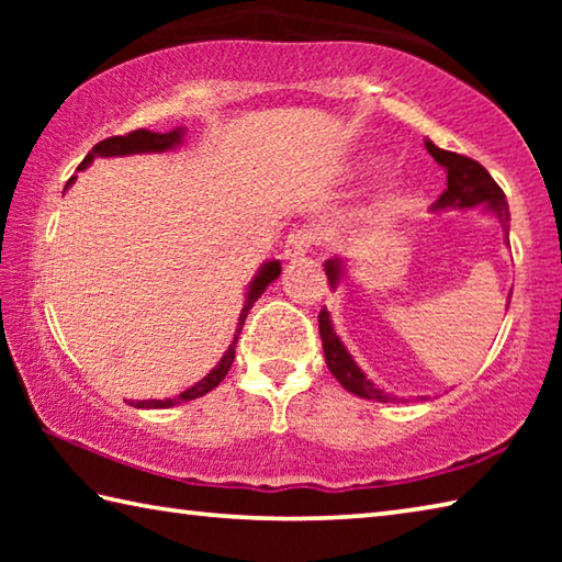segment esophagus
<instances>
[{"label":"esophagus","mask_w":562,"mask_h":562,"mask_svg":"<svg viewBox=\"0 0 562 562\" xmlns=\"http://www.w3.org/2000/svg\"><path fill=\"white\" fill-rule=\"evenodd\" d=\"M319 240H322V233L317 227L312 225L297 227V231H292L288 235V240H284V250H282L284 260H300L302 255H307Z\"/></svg>","instance_id":"obj_1"}]
</instances>
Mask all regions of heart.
I'll return each mask as SVG.
<instances>
[{
  "label": "heart",
  "instance_id": "obj_1",
  "mask_svg": "<svg viewBox=\"0 0 562 562\" xmlns=\"http://www.w3.org/2000/svg\"><path fill=\"white\" fill-rule=\"evenodd\" d=\"M382 166H384L382 158H372V168H382ZM376 207L382 215L396 213L398 207H402V193H398V190H389V193L382 195V201H379Z\"/></svg>",
  "mask_w": 562,
  "mask_h": 562
}]
</instances>
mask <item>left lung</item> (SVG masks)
<instances>
[{
  "label": "left lung",
  "mask_w": 562,
  "mask_h": 562,
  "mask_svg": "<svg viewBox=\"0 0 562 562\" xmlns=\"http://www.w3.org/2000/svg\"><path fill=\"white\" fill-rule=\"evenodd\" d=\"M426 150L434 156L436 164L446 168V190L441 193L439 201L431 205V211H449V207H459V211H463V207L486 205L488 211L498 217L503 235H506V243H508V231H510L508 203H506V195H503V190L498 188L496 180L491 178L488 170L483 168L479 160L451 154V150L434 146L431 140H426ZM325 272L331 290H337L339 280L345 278V260L341 258L327 260ZM508 304H510V294H508ZM319 337H322V347H325V359H327L329 372L335 374L337 382L345 386L347 392L357 394L361 398H374V402H394V396L386 394L384 389H379L374 382H369L367 374L357 367V361L351 359L347 347L341 345V339L337 337L335 327H331L327 307L319 312Z\"/></svg>",
  "instance_id": "obj_1"
}]
</instances>
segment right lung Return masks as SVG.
Instances as JSON below:
<instances>
[{"mask_svg": "<svg viewBox=\"0 0 562 562\" xmlns=\"http://www.w3.org/2000/svg\"><path fill=\"white\" fill-rule=\"evenodd\" d=\"M183 136H186L183 128H173V131H168V133H156V131L138 128V131L126 133V136L103 138V140H99V144L89 150V156L81 160L79 170L89 168L93 158L131 156V154H164V150H170V148H176L178 144H183ZM74 180H76V176L69 178V183H66V188H69V186L74 183ZM280 272H282V265H280L278 260H270V262L262 265V268L258 270V274H255V280L250 282V288H247L245 307H243V312H240V319H237V329H235L233 345L227 347L223 359L217 361L211 374H205V376L201 379V382L193 384L190 389H186V392L178 394L176 398H148V402H131V406H136V408H168V406L180 404V402H193V398L203 396V394H207V392H213V389L223 382L225 374L231 372L233 359H235V345H237V337H240V329H243V325H245L247 312L252 310V304L258 302L260 294H262L265 290H268V284L280 278Z\"/></svg>", "mask_w": 562, "mask_h": 562, "instance_id": "obj_1", "label": "right lung"}]
</instances>
